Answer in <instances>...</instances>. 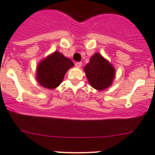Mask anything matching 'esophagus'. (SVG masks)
<instances>
[{"instance_id": "esophagus-1", "label": "esophagus", "mask_w": 155, "mask_h": 155, "mask_svg": "<svg viewBox=\"0 0 155 155\" xmlns=\"http://www.w3.org/2000/svg\"><path fill=\"white\" fill-rule=\"evenodd\" d=\"M81 65H82V63L81 62H76V63H75V66H76L77 68H80L81 66Z\"/></svg>"}]
</instances>
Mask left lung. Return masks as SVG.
Masks as SVG:
<instances>
[{"mask_svg":"<svg viewBox=\"0 0 155 155\" xmlns=\"http://www.w3.org/2000/svg\"><path fill=\"white\" fill-rule=\"evenodd\" d=\"M84 71L90 85L99 91L111 86L116 75L114 66L99 53L90 58Z\"/></svg>","mask_w":155,"mask_h":155,"instance_id":"obj_1","label":"left lung"}]
</instances>
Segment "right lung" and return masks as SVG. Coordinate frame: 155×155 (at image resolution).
<instances>
[{
	"instance_id": "1",
	"label": "right lung",
	"mask_w": 155,
	"mask_h": 155,
	"mask_svg": "<svg viewBox=\"0 0 155 155\" xmlns=\"http://www.w3.org/2000/svg\"><path fill=\"white\" fill-rule=\"evenodd\" d=\"M73 66L70 58L59 51H54L38 64L35 78L41 86L54 89L62 83L67 70Z\"/></svg>"
}]
</instances>
